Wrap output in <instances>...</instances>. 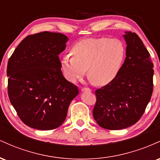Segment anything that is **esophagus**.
I'll return each mask as SVG.
<instances>
[{
  "label": "esophagus",
  "mask_w": 160,
  "mask_h": 160,
  "mask_svg": "<svg viewBox=\"0 0 160 160\" xmlns=\"http://www.w3.org/2000/svg\"><path fill=\"white\" fill-rule=\"evenodd\" d=\"M81 92H91V89L89 88H82Z\"/></svg>",
  "instance_id": "obj_1"
}]
</instances>
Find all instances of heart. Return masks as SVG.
Listing matches in <instances>:
<instances>
[{
    "label": "heart",
    "instance_id": "heart-1",
    "mask_svg": "<svg viewBox=\"0 0 160 160\" xmlns=\"http://www.w3.org/2000/svg\"><path fill=\"white\" fill-rule=\"evenodd\" d=\"M126 57V47L118 39L108 38H86L74 45L72 55L60 60L63 74L75 82L87 72L96 85L105 86L120 73Z\"/></svg>",
    "mask_w": 160,
    "mask_h": 160
}]
</instances>
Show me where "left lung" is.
<instances>
[{"instance_id": "obj_1", "label": "left lung", "mask_w": 160, "mask_h": 160, "mask_svg": "<svg viewBox=\"0 0 160 160\" xmlns=\"http://www.w3.org/2000/svg\"><path fill=\"white\" fill-rule=\"evenodd\" d=\"M126 58L113 81L95 91L93 117L101 127L126 128L143 115L153 92V64L142 40L135 33L125 32Z\"/></svg>"}]
</instances>
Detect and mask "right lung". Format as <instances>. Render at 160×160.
<instances>
[{
  "label": "right lung",
  "mask_w": 160,
  "mask_h": 160,
  "mask_svg": "<svg viewBox=\"0 0 160 160\" xmlns=\"http://www.w3.org/2000/svg\"><path fill=\"white\" fill-rule=\"evenodd\" d=\"M68 38L44 32L28 36L18 45L7 64L8 95L22 121L29 127L51 130L65 120L76 86L62 74L58 55Z\"/></svg>",
  "instance_id": "obj_1"
}]
</instances>
